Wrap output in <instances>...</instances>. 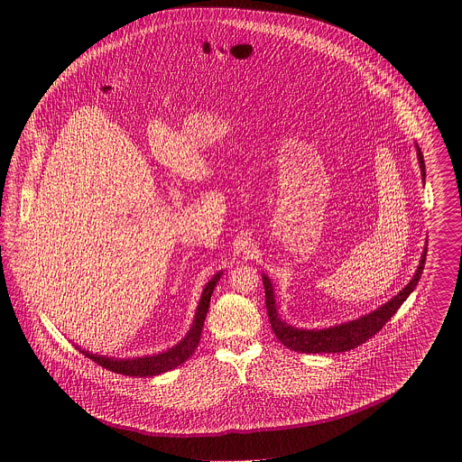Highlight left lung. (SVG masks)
Returning a JSON list of instances; mask_svg holds the SVG:
<instances>
[{
	"label": "left lung",
	"mask_w": 462,
	"mask_h": 462,
	"mask_svg": "<svg viewBox=\"0 0 462 462\" xmlns=\"http://www.w3.org/2000/svg\"><path fill=\"white\" fill-rule=\"evenodd\" d=\"M416 151H418L420 176H422V180H426L424 157H422L418 143H416ZM426 245L428 244H424V249H422V254H420V260H419L418 268H416L412 279L405 284L400 292H396L392 300H388L386 303H383L381 307L375 308L365 315H360L358 319L341 322V324L324 328V329H301V328H294V326L287 324L286 320H282L277 311L273 284L263 273L262 279H263L266 311H268V319H270L272 329L275 332L277 339L289 350L300 353H341L360 346L362 343L371 339L375 332H379V329L395 315L396 310L402 307V303L418 286L422 268H424V262H426V253H428Z\"/></svg>",
	"instance_id": "8db88e82"
}]
</instances>
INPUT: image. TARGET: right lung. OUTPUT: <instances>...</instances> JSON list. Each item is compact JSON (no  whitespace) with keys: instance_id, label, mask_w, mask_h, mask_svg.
Wrapping results in <instances>:
<instances>
[{"instance_id":"add662e5","label":"right lung","mask_w":462,"mask_h":462,"mask_svg":"<svg viewBox=\"0 0 462 462\" xmlns=\"http://www.w3.org/2000/svg\"><path fill=\"white\" fill-rule=\"evenodd\" d=\"M221 275H223V270L217 272L211 277V281L204 286L198 308H196L194 320L190 324V329L187 330V334L171 348H168L164 352L152 353V355L128 356V358L97 355V353L83 350L79 345H76V348L83 353L85 356H88L89 360L97 362L98 365H102V367H106V369H109V371L116 374H125V375H132V377H152V375L173 371L178 365H181L187 358H190L192 353L196 352L199 339H200V332H202V326H204V320H206V313H208L209 301H211V294L218 284Z\"/></svg>"}]
</instances>
